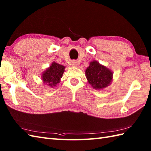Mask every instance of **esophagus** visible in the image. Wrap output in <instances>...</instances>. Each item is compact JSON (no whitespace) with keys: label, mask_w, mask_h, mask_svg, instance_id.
<instances>
[{"label":"esophagus","mask_w":151,"mask_h":151,"mask_svg":"<svg viewBox=\"0 0 151 151\" xmlns=\"http://www.w3.org/2000/svg\"><path fill=\"white\" fill-rule=\"evenodd\" d=\"M71 63H72V65H73V66H75V67L78 66V62H77V61H76V60H73V61H72Z\"/></svg>","instance_id":"1"}]
</instances>
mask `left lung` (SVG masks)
I'll use <instances>...</instances> for the list:
<instances>
[{"instance_id":"obj_1","label":"left lung","mask_w":151,"mask_h":151,"mask_svg":"<svg viewBox=\"0 0 151 151\" xmlns=\"http://www.w3.org/2000/svg\"><path fill=\"white\" fill-rule=\"evenodd\" d=\"M86 76L89 84L95 89H102L111 84L113 73L107 67L93 60L86 69Z\"/></svg>"}]
</instances>
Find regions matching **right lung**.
Returning <instances> with one entry per match:
<instances>
[{
	"label": "right lung",
	"instance_id": "right-lung-1",
	"mask_svg": "<svg viewBox=\"0 0 151 151\" xmlns=\"http://www.w3.org/2000/svg\"><path fill=\"white\" fill-rule=\"evenodd\" d=\"M64 71L65 66L54 62L49 68L43 73L41 79L46 85L51 88L56 87V85L60 83Z\"/></svg>",
	"mask_w": 151,
	"mask_h": 151
}]
</instances>
